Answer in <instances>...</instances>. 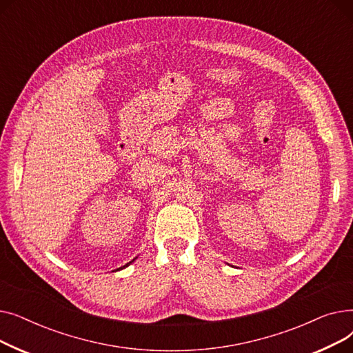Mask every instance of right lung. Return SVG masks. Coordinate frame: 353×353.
I'll return each mask as SVG.
<instances>
[{
    "mask_svg": "<svg viewBox=\"0 0 353 353\" xmlns=\"http://www.w3.org/2000/svg\"><path fill=\"white\" fill-rule=\"evenodd\" d=\"M125 266H127V265H125ZM120 269H121V268H120Z\"/></svg>",
    "mask_w": 353,
    "mask_h": 353,
    "instance_id": "obj_1",
    "label": "right lung"
}]
</instances>
